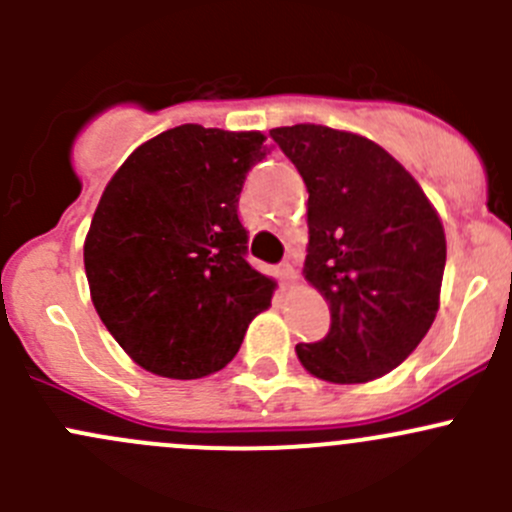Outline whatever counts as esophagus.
Here are the masks:
<instances>
[{
    "label": "esophagus",
    "instance_id": "obj_1",
    "mask_svg": "<svg viewBox=\"0 0 512 512\" xmlns=\"http://www.w3.org/2000/svg\"><path fill=\"white\" fill-rule=\"evenodd\" d=\"M277 277H280L282 285L292 287L294 282H297V270H294L292 262H282V265L277 267Z\"/></svg>",
    "mask_w": 512,
    "mask_h": 512
}]
</instances>
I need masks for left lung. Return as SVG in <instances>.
Masks as SVG:
<instances>
[{
  "instance_id": "1",
  "label": "left lung",
  "mask_w": 512,
  "mask_h": 512,
  "mask_svg": "<svg viewBox=\"0 0 512 512\" xmlns=\"http://www.w3.org/2000/svg\"><path fill=\"white\" fill-rule=\"evenodd\" d=\"M270 136L307 185L304 280L332 312L327 337L294 352L322 381L379 379L436 319L446 267L441 218L414 175L369 138L317 123Z\"/></svg>"
}]
</instances>
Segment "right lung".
<instances>
[{
  "label": "right lung",
  "mask_w": 512,
  "mask_h": 512,
  "mask_svg": "<svg viewBox=\"0 0 512 512\" xmlns=\"http://www.w3.org/2000/svg\"><path fill=\"white\" fill-rule=\"evenodd\" d=\"M265 141L260 131L175 126L138 146L98 200L84 242L91 302L151 374H215L272 304L275 280L245 260L237 218Z\"/></svg>",
  "instance_id": "obj_1"
}]
</instances>
